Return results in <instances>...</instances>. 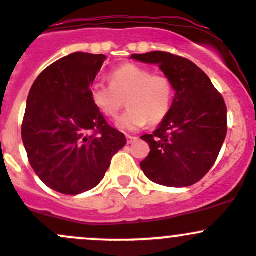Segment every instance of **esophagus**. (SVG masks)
Returning a JSON list of instances; mask_svg holds the SVG:
<instances>
[{
  "instance_id": "obj_1",
  "label": "esophagus",
  "mask_w": 256,
  "mask_h": 256,
  "mask_svg": "<svg viewBox=\"0 0 256 256\" xmlns=\"http://www.w3.org/2000/svg\"><path fill=\"white\" fill-rule=\"evenodd\" d=\"M136 136H129V134H127V142H128V144H132V143H133V142H136Z\"/></svg>"
}]
</instances>
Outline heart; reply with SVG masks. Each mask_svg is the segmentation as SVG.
<instances>
[{
    "label": "heart",
    "instance_id": "b5f03b06",
    "mask_svg": "<svg viewBox=\"0 0 256 256\" xmlns=\"http://www.w3.org/2000/svg\"><path fill=\"white\" fill-rule=\"evenodd\" d=\"M110 84L93 83L90 100L110 120L117 118L127 103L128 110L118 120L120 128L136 130L146 123L156 126L168 116L173 103L174 86L166 74L153 73L136 63H126L110 73Z\"/></svg>",
    "mask_w": 256,
    "mask_h": 256
}]
</instances>
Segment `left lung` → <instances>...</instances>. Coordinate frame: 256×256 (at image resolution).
I'll use <instances>...</instances> for the list:
<instances>
[{
    "mask_svg": "<svg viewBox=\"0 0 256 256\" xmlns=\"http://www.w3.org/2000/svg\"><path fill=\"white\" fill-rule=\"evenodd\" d=\"M130 58L158 64L176 90L160 126L142 136L150 146L142 170L160 186L182 188L198 183L214 166L226 136L224 98L208 76L186 58L162 50Z\"/></svg>",
    "mask_w": 256,
    "mask_h": 256,
    "instance_id": "obj_1",
    "label": "left lung"
}]
</instances>
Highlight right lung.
Wrapping results in <instances>:
<instances>
[{
	"label": "right lung",
	"mask_w": 256,
	"mask_h": 256,
	"mask_svg": "<svg viewBox=\"0 0 256 256\" xmlns=\"http://www.w3.org/2000/svg\"><path fill=\"white\" fill-rule=\"evenodd\" d=\"M106 58L72 53L48 66L30 90L22 140L34 173L58 193L76 196L97 186L127 143L90 100Z\"/></svg>",
	"instance_id": "right-lung-1"
}]
</instances>
